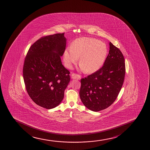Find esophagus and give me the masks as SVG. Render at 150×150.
<instances>
[{
    "mask_svg": "<svg viewBox=\"0 0 150 150\" xmlns=\"http://www.w3.org/2000/svg\"><path fill=\"white\" fill-rule=\"evenodd\" d=\"M71 77L73 79H76V80H80L81 79V76L79 74L72 73L71 75Z\"/></svg>",
    "mask_w": 150,
    "mask_h": 150,
    "instance_id": "34e87169",
    "label": "esophagus"
}]
</instances>
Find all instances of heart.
Listing matches in <instances>:
<instances>
[{
	"mask_svg": "<svg viewBox=\"0 0 150 150\" xmlns=\"http://www.w3.org/2000/svg\"><path fill=\"white\" fill-rule=\"evenodd\" d=\"M108 53V48L98 39L83 37L72 43L70 48L64 53V62L68 68L77 62L79 57L80 68L91 74L98 71L103 66Z\"/></svg>",
	"mask_w": 150,
	"mask_h": 150,
	"instance_id": "b5f03b06",
	"label": "heart"
}]
</instances>
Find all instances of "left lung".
<instances>
[{
    "label": "left lung",
    "mask_w": 150,
    "mask_h": 150,
    "mask_svg": "<svg viewBox=\"0 0 150 150\" xmlns=\"http://www.w3.org/2000/svg\"><path fill=\"white\" fill-rule=\"evenodd\" d=\"M110 50L103 66L81 79L79 95L88 109L98 112L111 106L118 97L125 75V62L119 48L109 43Z\"/></svg>",
    "instance_id": "1"
}]
</instances>
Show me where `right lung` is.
Masks as SVG:
<instances>
[{
    "label": "right lung",
    "mask_w": 150,
    "mask_h": 150,
    "mask_svg": "<svg viewBox=\"0 0 150 150\" xmlns=\"http://www.w3.org/2000/svg\"><path fill=\"white\" fill-rule=\"evenodd\" d=\"M66 45L64 33L43 36L31 46L25 58L26 91L34 103L47 109L60 104L70 82V72L61 60Z\"/></svg>",
    "instance_id": "add662e5"
}]
</instances>
